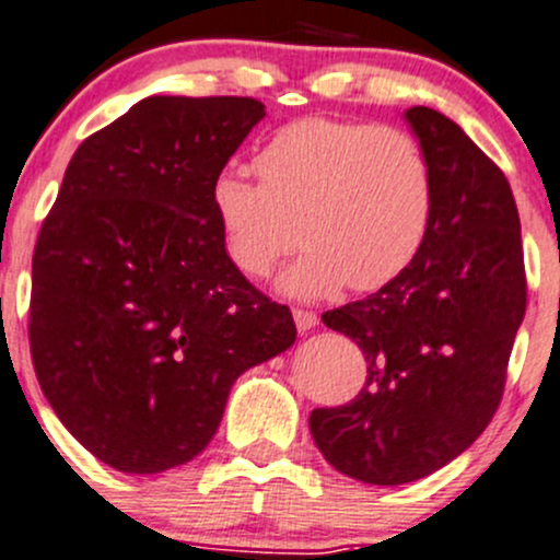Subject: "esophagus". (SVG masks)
<instances>
[{
  "instance_id": "34e87169",
  "label": "esophagus",
  "mask_w": 560,
  "mask_h": 560,
  "mask_svg": "<svg viewBox=\"0 0 560 560\" xmlns=\"http://www.w3.org/2000/svg\"><path fill=\"white\" fill-rule=\"evenodd\" d=\"M292 316H294V324H298V329L303 331H311V329H316V324H318V316L313 311H303V308H294L292 311Z\"/></svg>"
}]
</instances>
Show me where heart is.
Segmentation results:
<instances>
[{
	"mask_svg": "<svg viewBox=\"0 0 560 560\" xmlns=\"http://www.w3.org/2000/svg\"><path fill=\"white\" fill-rule=\"evenodd\" d=\"M260 183L223 172L212 212L225 255L266 279L308 247L281 279L300 300L350 287L372 292L407 270L433 220V167L404 127L308 116L281 127L257 151Z\"/></svg>",
	"mask_w": 560,
	"mask_h": 560,
	"instance_id": "1",
	"label": "heart"
}]
</instances>
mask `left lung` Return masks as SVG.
Here are the masks:
<instances>
[{
	"label": "left lung",
	"mask_w": 560,
	"mask_h": 560,
	"mask_svg": "<svg viewBox=\"0 0 560 560\" xmlns=\"http://www.w3.org/2000/svg\"><path fill=\"white\" fill-rule=\"evenodd\" d=\"M407 121L433 167L425 244L383 290L324 313L364 350L366 385L346 407L311 411L331 468L377 487L430 476L487 430L526 313L508 177L439 110L415 106Z\"/></svg>",
	"instance_id": "obj_1"
}]
</instances>
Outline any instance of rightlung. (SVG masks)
I'll return each mask as SVG.
<instances>
[{
	"instance_id": "add662e5",
	"label": "right lung",
	"mask_w": 560,
	"mask_h": 560,
	"mask_svg": "<svg viewBox=\"0 0 560 560\" xmlns=\"http://www.w3.org/2000/svg\"><path fill=\"white\" fill-rule=\"evenodd\" d=\"M262 116L255 97L151 95L66 167L31 260V361L58 420L110 468L186 465L238 374L298 337L212 212V183Z\"/></svg>"
}]
</instances>
